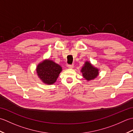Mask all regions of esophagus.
Instances as JSON below:
<instances>
[{
	"instance_id": "esophagus-1",
	"label": "esophagus",
	"mask_w": 133,
	"mask_h": 133,
	"mask_svg": "<svg viewBox=\"0 0 133 133\" xmlns=\"http://www.w3.org/2000/svg\"><path fill=\"white\" fill-rule=\"evenodd\" d=\"M67 67H68L69 69H72L74 67V64H69Z\"/></svg>"
}]
</instances>
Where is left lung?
Here are the masks:
<instances>
[{"label":"left lung","instance_id":"left-lung-1","mask_svg":"<svg viewBox=\"0 0 133 133\" xmlns=\"http://www.w3.org/2000/svg\"><path fill=\"white\" fill-rule=\"evenodd\" d=\"M83 77L87 81L94 79L99 74L98 69L95 68L88 62H86L81 70Z\"/></svg>","mask_w":133,"mask_h":133}]
</instances>
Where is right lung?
Wrapping results in <instances>:
<instances>
[{
	"label": "right lung",
	"instance_id": "right-lung-1",
	"mask_svg": "<svg viewBox=\"0 0 133 133\" xmlns=\"http://www.w3.org/2000/svg\"><path fill=\"white\" fill-rule=\"evenodd\" d=\"M62 71V67L52 61L46 60L39 63L36 72L39 78L47 84L54 83Z\"/></svg>",
	"mask_w": 133,
	"mask_h": 133
}]
</instances>
